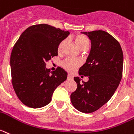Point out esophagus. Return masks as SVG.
I'll return each instance as SVG.
<instances>
[{
	"instance_id": "esophagus-1",
	"label": "esophagus",
	"mask_w": 134,
	"mask_h": 134,
	"mask_svg": "<svg viewBox=\"0 0 134 134\" xmlns=\"http://www.w3.org/2000/svg\"><path fill=\"white\" fill-rule=\"evenodd\" d=\"M72 78H73V76H72L71 75H69V74H68V76H67V79H72Z\"/></svg>"
}]
</instances>
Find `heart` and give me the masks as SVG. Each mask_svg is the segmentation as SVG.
I'll list each match as a JSON object with an SVG mask.
<instances>
[{
    "instance_id": "heart-1",
    "label": "heart",
    "mask_w": 134,
    "mask_h": 134,
    "mask_svg": "<svg viewBox=\"0 0 134 134\" xmlns=\"http://www.w3.org/2000/svg\"><path fill=\"white\" fill-rule=\"evenodd\" d=\"M75 41H76V44L78 45L80 49H83L84 47H88L90 44V41L86 36H83L82 34H78L75 36ZM64 43V41H62L58 47V51H61L62 48L63 47V44ZM81 62L76 59H68L66 62L63 63V66L64 68L68 72H72L76 69L77 67L80 66Z\"/></svg>"
}]
</instances>
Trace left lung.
<instances>
[{
    "mask_svg": "<svg viewBox=\"0 0 134 134\" xmlns=\"http://www.w3.org/2000/svg\"><path fill=\"white\" fill-rule=\"evenodd\" d=\"M82 33L89 37L91 47L79 74L87 76L89 80L81 83L79 76L74 77L77 88L70 95V100L79 111L91 113L108 102L118 87L123 73V53L119 43L106 32Z\"/></svg>",
    "mask_w": 134,
    "mask_h": 134,
    "instance_id": "1",
    "label": "left lung"
}]
</instances>
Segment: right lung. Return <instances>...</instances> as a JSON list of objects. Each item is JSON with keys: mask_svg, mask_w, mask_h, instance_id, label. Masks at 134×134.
Segmentation results:
<instances>
[{"mask_svg": "<svg viewBox=\"0 0 134 134\" xmlns=\"http://www.w3.org/2000/svg\"><path fill=\"white\" fill-rule=\"evenodd\" d=\"M69 34L50 25H34L23 32L15 44L10 58L12 84L26 106L47 105L57 87L66 80L68 73L63 68L52 72L45 63L58 55L59 44Z\"/></svg>", "mask_w": 134, "mask_h": 134, "instance_id": "obj_1", "label": "right lung"}]
</instances>
